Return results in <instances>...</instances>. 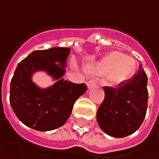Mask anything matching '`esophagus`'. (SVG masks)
<instances>
[{"mask_svg":"<svg viewBox=\"0 0 159 159\" xmlns=\"http://www.w3.org/2000/svg\"><path fill=\"white\" fill-rule=\"evenodd\" d=\"M86 84H87V87L90 89V88H93L94 86H96L97 84H96V81H94V80H89V81L87 82Z\"/></svg>","mask_w":159,"mask_h":159,"instance_id":"obj_1","label":"esophagus"}]
</instances>
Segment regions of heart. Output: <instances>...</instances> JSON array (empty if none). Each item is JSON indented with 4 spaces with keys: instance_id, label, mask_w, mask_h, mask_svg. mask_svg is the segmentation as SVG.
Returning <instances> with one entry per match:
<instances>
[{
    "instance_id": "heart-1",
    "label": "heart",
    "mask_w": 159,
    "mask_h": 159,
    "mask_svg": "<svg viewBox=\"0 0 159 159\" xmlns=\"http://www.w3.org/2000/svg\"><path fill=\"white\" fill-rule=\"evenodd\" d=\"M87 72L94 75H108L109 82L112 85H120L134 75L136 63L134 59L130 56L119 51H111L90 65Z\"/></svg>"
}]
</instances>
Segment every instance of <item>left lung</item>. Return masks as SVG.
<instances>
[{"instance_id": "left-lung-1", "label": "left lung", "mask_w": 159, "mask_h": 159, "mask_svg": "<svg viewBox=\"0 0 159 159\" xmlns=\"http://www.w3.org/2000/svg\"><path fill=\"white\" fill-rule=\"evenodd\" d=\"M147 76L139 66L128 82L113 88L104 86L105 98L97 112L100 129L108 135L122 138L134 134L143 123L147 109Z\"/></svg>"}]
</instances>
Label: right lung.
Returning <instances> with one entry per match:
<instances>
[{
	"label": "right lung",
	"mask_w": 159,
	"mask_h": 159,
	"mask_svg": "<svg viewBox=\"0 0 159 159\" xmlns=\"http://www.w3.org/2000/svg\"><path fill=\"white\" fill-rule=\"evenodd\" d=\"M70 50L59 47L35 50L18 63L10 85V104L27 127L47 132L62 126L76 99L86 92L84 84L62 78ZM37 71H45L55 83L46 89L39 88L32 79Z\"/></svg>",
	"instance_id": "1"
}]
</instances>
